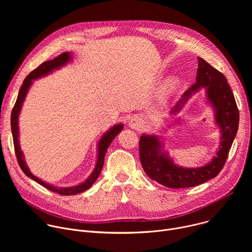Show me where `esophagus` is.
I'll use <instances>...</instances> for the list:
<instances>
[{
    "label": "esophagus",
    "instance_id": "1",
    "mask_svg": "<svg viewBox=\"0 0 252 252\" xmlns=\"http://www.w3.org/2000/svg\"><path fill=\"white\" fill-rule=\"evenodd\" d=\"M142 126H143V120L140 117H138L137 115H134L129 119L128 126H130L131 128L139 129L140 127H142Z\"/></svg>",
    "mask_w": 252,
    "mask_h": 252
}]
</instances>
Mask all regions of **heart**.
<instances>
[{
  "label": "heart",
  "instance_id": "b5f03b06",
  "mask_svg": "<svg viewBox=\"0 0 252 252\" xmlns=\"http://www.w3.org/2000/svg\"><path fill=\"white\" fill-rule=\"evenodd\" d=\"M178 85H179V81L175 78H172V79H169L163 89H162V97L163 98H167L168 96H170L175 91L176 89L178 88Z\"/></svg>",
  "mask_w": 252,
  "mask_h": 252
}]
</instances>
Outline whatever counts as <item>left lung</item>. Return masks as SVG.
<instances>
[{"instance_id":"left-lung-1","label":"left lung","mask_w":252,"mask_h":252,"mask_svg":"<svg viewBox=\"0 0 252 252\" xmlns=\"http://www.w3.org/2000/svg\"><path fill=\"white\" fill-rule=\"evenodd\" d=\"M197 60L196 82L184 94L171 114L179 112L193 93L204 88L207 100L213 107L215 123L221 132V141L217 156L210 162L200 167L184 168L176 165L168 154L162 151L158 136L142 134L139 139V158L143 170L153 181L169 189L196 187L217 176L227 159L238 130L239 112L226 78L203 59L198 57Z\"/></svg>"}]
</instances>
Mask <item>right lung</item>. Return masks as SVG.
I'll return each mask as SVG.
<instances>
[{
	"label": "right lung",
	"mask_w": 252,
	"mask_h": 252,
	"mask_svg": "<svg viewBox=\"0 0 252 252\" xmlns=\"http://www.w3.org/2000/svg\"><path fill=\"white\" fill-rule=\"evenodd\" d=\"M71 60V56L68 52L66 53H63L60 56H58L57 58H55L54 60L48 61V62H44L42 64H40L37 68H34L32 71L28 75V77L24 80V83L20 89L16 103L13 107L12 111V115H11V128H12V133H13V140H14V147H15V153H16V157L19 162V165L21 167V169L24 171V173L32 178V181H34L35 183L40 184L41 186H43L44 188H46L47 189L59 193L61 195H73V194H78L81 193L87 189H89L93 184L96 181V178L98 177L101 168L103 166V162H104V156L105 153L107 151V148L110 147V145L112 143V141L114 140V138L118 135V133H120L123 128L124 126L123 124L117 125L115 126H113L110 130H107L99 139L98 143H97V160H96V164L95 167L93 171V173L90 175V177L87 179L85 183L80 184L79 186H75V187H70V188H56L52 185H49L45 182H43L42 179H40L39 177L34 176L29 169V167L26 164V161L24 159V155L23 152L21 151L20 148V143H19V126H18V119H19V115L22 109L23 102L25 100V97L28 94V91L30 89V87L32 84L33 80H37L41 77L47 76L49 75L51 71H53L54 69H57L64 64H66L69 61Z\"/></svg>",
	"instance_id": "right-lung-1"
}]
</instances>
